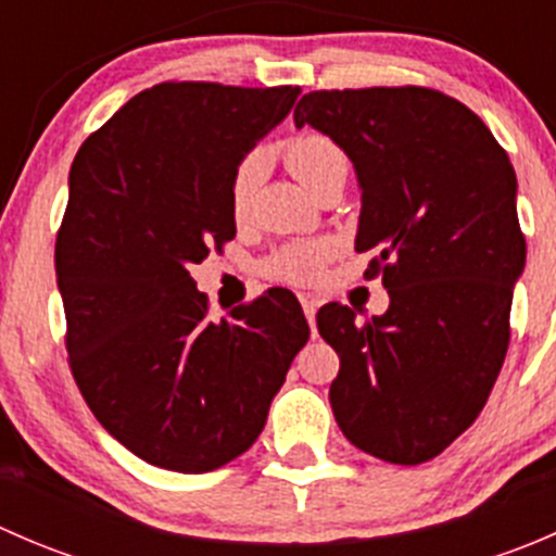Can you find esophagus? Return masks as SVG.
Here are the masks:
<instances>
[{"mask_svg":"<svg viewBox=\"0 0 556 556\" xmlns=\"http://www.w3.org/2000/svg\"><path fill=\"white\" fill-rule=\"evenodd\" d=\"M301 306H304L306 319H309V325H312V323H314V314H317L319 301H317V299H312V295H301Z\"/></svg>","mask_w":556,"mask_h":556,"instance_id":"esophagus-1","label":"esophagus"}]
</instances>
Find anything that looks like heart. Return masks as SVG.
Wrapping results in <instances>:
<instances>
[{"mask_svg":"<svg viewBox=\"0 0 556 556\" xmlns=\"http://www.w3.org/2000/svg\"><path fill=\"white\" fill-rule=\"evenodd\" d=\"M282 159L288 169L295 174V179L306 190H312L314 195L323 188H328V185L346 182V174H350V159H346L344 148L336 139H330L328 134L319 131H306L288 139L282 144ZM261 174L263 159L257 153L244 155L237 169H233L228 199H231V212L237 220H244L250 215ZM333 250L336 247L328 239L288 244L277 255L268 257L266 271L271 277L285 279V282H314L323 274L325 263L333 257Z\"/></svg>","mask_w":556,"mask_h":556,"instance_id":"obj_1","label":"heart"}]
</instances>
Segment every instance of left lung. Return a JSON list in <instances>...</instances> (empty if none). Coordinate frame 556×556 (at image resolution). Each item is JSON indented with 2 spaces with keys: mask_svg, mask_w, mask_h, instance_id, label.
Returning <instances> with one entry per match:
<instances>
[{
  "mask_svg": "<svg viewBox=\"0 0 556 556\" xmlns=\"http://www.w3.org/2000/svg\"><path fill=\"white\" fill-rule=\"evenodd\" d=\"M344 148L361 182L355 250H374L390 309L317 312L339 355L341 433L395 465L433 459L470 428L508 350L525 268L517 174L476 112L433 88L312 91L293 112Z\"/></svg>",
  "mask_w": 556,
  "mask_h": 556,
  "instance_id": "left-lung-1",
  "label": "left lung"
}]
</instances>
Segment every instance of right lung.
Here are the masks:
<instances>
[{
	"label": "right lung",
	"instance_id": "add662e5",
	"mask_svg": "<svg viewBox=\"0 0 556 556\" xmlns=\"http://www.w3.org/2000/svg\"><path fill=\"white\" fill-rule=\"evenodd\" d=\"M299 93L161 83L72 161L55 237L70 368L93 417L144 463L206 473L250 450L309 341L288 290L212 323L188 271L237 237L233 169Z\"/></svg>",
	"mask_w": 556,
	"mask_h": 556
}]
</instances>
